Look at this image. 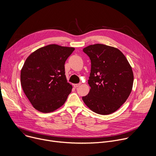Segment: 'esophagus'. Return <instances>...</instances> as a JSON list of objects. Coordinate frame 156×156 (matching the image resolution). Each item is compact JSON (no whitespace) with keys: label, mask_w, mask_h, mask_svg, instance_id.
Segmentation results:
<instances>
[{"label":"esophagus","mask_w":156,"mask_h":156,"mask_svg":"<svg viewBox=\"0 0 156 156\" xmlns=\"http://www.w3.org/2000/svg\"><path fill=\"white\" fill-rule=\"evenodd\" d=\"M80 85H81V83H78V84H73V86H74L75 88H76V87H79Z\"/></svg>","instance_id":"1"}]
</instances>
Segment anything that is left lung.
<instances>
[{
	"label": "left lung",
	"mask_w": 156,
	"mask_h": 156,
	"mask_svg": "<svg viewBox=\"0 0 156 156\" xmlns=\"http://www.w3.org/2000/svg\"><path fill=\"white\" fill-rule=\"evenodd\" d=\"M91 60V69L84 104L95 113L108 115L117 110L129 97L133 73L123 53L117 48L96 44L83 49Z\"/></svg>",
	"instance_id": "obj_1"
}]
</instances>
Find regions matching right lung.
Masks as SVG:
<instances>
[{
	"label": "right lung",
	"instance_id": "right-lung-1",
	"mask_svg": "<svg viewBox=\"0 0 156 156\" xmlns=\"http://www.w3.org/2000/svg\"><path fill=\"white\" fill-rule=\"evenodd\" d=\"M74 50L50 44L27 58L21 70V84L33 107L39 112L57 110L71 93L72 86L66 81L64 65Z\"/></svg>",
	"mask_w": 156,
	"mask_h": 156
}]
</instances>
